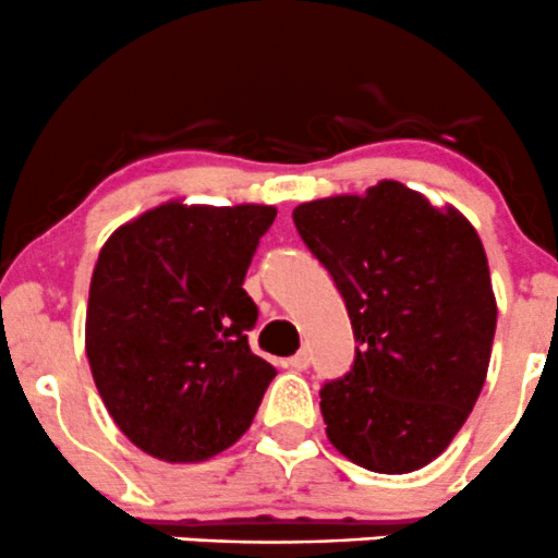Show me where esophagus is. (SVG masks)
Returning <instances> with one entry per match:
<instances>
[{
    "mask_svg": "<svg viewBox=\"0 0 558 558\" xmlns=\"http://www.w3.org/2000/svg\"><path fill=\"white\" fill-rule=\"evenodd\" d=\"M283 365H286V368H291V371H307L310 368V354L307 352H296L293 357L286 360Z\"/></svg>",
    "mask_w": 558,
    "mask_h": 558,
    "instance_id": "34e87169",
    "label": "esophagus"
}]
</instances>
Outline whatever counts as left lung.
Returning a JSON list of instances; mask_svg holds the SVG:
<instances>
[{"mask_svg":"<svg viewBox=\"0 0 558 558\" xmlns=\"http://www.w3.org/2000/svg\"><path fill=\"white\" fill-rule=\"evenodd\" d=\"M344 299L354 365L320 391L336 450L378 474L424 469L466 424L487 378L498 304L461 211L381 180L293 209Z\"/></svg>","mask_w":558,"mask_h":558,"instance_id":"1","label":"left lung"}]
</instances>
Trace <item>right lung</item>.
<instances>
[{
	"instance_id": "right-lung-1",
	"label": "right lung",
	"mask_w": 558,
	"mask_h": 558,
	"mask_svg": "<svg viewBox=\"0 0 558 558\" xmlns=\"http://www.w3.org/2000/svg\"><path fill=\"white\" fill-rule=\"evenodd\" d=\"M275 206L167 201L121 225L97 256L84 344L95 387L132 445L201 463L246 434L275 378L246 330L243 278Z\"/></svg>"
}]
</instances>
